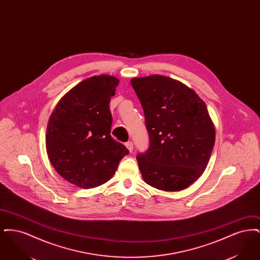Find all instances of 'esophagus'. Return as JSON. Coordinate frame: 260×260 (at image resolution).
I'll use <instances>...</instances> for the list:
<instances>
[{
    "label": "esophagus",
    "mask_w": 260,
    "mask_h": 260,
    "mask_svg": "<svg viewBox=\"0 0 260 260\" xmlns=\"http://www.w3.org/2000/svg\"><path fill=\"white\" fill-rule=\"evenodd\" d=\"M125 146H126V148L128 149V151H129L131 153L134 151V143H133V141H127V142L125 143Z\"/></svg>",
    "instance_id": "34e87169"
}]
</instances>
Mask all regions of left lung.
<instances>
[{
	"instance_id": "8db88e82",
	"label": "left lung",
	"mask_w": 260,
	"mask_h": 260,
	"mask_svg": "<svg viewBox=\"0 0 260 260\" xmlns=\"http://www.w3.org/2000/svg\"><path fill=\"white\" fill-rule=\"evenodd\" d=\"M140 100L149 147L136 157L144 181L162 191L187 188L206 170L215 131L206 103L172 78L152 75L131 80Z\"/></svg>"
}]
</instances>
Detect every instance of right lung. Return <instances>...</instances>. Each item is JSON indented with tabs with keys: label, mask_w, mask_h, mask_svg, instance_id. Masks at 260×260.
Returning <instances> with one entry per match:
<instances>
[{
	"label": "right lung",
	"mask_w": 260,
	"mask_h": 260,
	"mask_svg": "<svg viewBox=\"0 0 260 260\" xmlns=\"http://www.w3.org/2000/svg\"><path fill=\"white\" fill-rule=\"evenodd\" d=\"M118 84L109 75L90 77L70 89L50 115L46 135L50 164L78 187L107 182L129 153L110 136L109 103Z\"/></svg>",
	"instance_id": "1"
}]
</instances>
